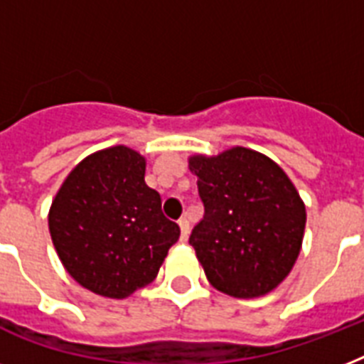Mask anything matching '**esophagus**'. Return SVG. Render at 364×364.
<instances>
[{
  "mask_svg": "<svg viewBox=\"0 0 364 364\" xmlns=\"http://www.w3.org/2000/svg\"><path fill=\"white\" fill-rule=\"evenodd\" d=\"M179 228H181V240L183 242H187L188 240V234H191V223H188V219H179Z\"/></svg>",
  "mask_w": 364,
  "mask_h": 364,
  "instance_id": "34e87169",
  "label": "esophagus"
}]
</instances>
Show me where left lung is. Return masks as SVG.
Segmentation results:
<instances>
[{
	"mask_svg": "<svg viewBox=\"0 0 364 364\" xmlns=\"http://www.w3.org/2000/svg\"><path fill=\"white\" fill-rule=\"evenodd\" d=\"M204 219L193 245L208 282L234 299L264 296L289 276L302 249L306 205L287 173L266 154L232 147L193 154Z\"/></svg>",
	"mask_w": 364,
	"mask_h": 364,
	"instance_id": "8db88e82",
	"label": "left lung"
}]
</instances>
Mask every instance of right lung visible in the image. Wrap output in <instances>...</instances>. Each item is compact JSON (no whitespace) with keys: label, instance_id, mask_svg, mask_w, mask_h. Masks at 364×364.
Instances as JSON below:
<instances>
[{"label":"right lung","instance_id":"add662e5","mask_svg":"<svg viewBox=\"0 0 364 364\" xmlns=\"http://www.w3.org/2000/svg\"><path fill=\"white\" fill-rule=\"evenodd\" d=\"M145 156L126 145L88 154L65 177L48 210L62 264L81 287L126 299L153 282L179 227L145 183Z\"/></svg>","mask_w":364,"mask_h":364}]
</instances>
